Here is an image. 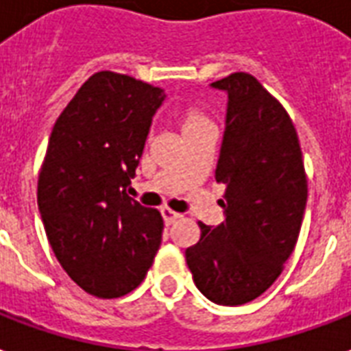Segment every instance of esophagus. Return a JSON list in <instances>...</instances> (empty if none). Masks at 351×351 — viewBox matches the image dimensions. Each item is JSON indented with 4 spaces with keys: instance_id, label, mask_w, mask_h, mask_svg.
Returning <instances> with one entry per match:
<instances>
[{
    "instance_id": "esophagus-1",
    "label": "esophagus",
    "mask_w": 351,
    "mask_h": 351,
    "mask_svg": "<svg viewBox=\"0 0 351 351\" xmlns=\"http://www.w3.org/2000/svg\"><path fill=\"white\" fill-rule=\"evenodd\" d=\"M161 214H162V219H165V223H167V225L173 223L176 219L181 218V214H179V213H173V210H170L168 206H165V208H161Z\"/></svg>"
}]
</instances>
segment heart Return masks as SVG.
I'll return each mask as SVG.
<instances>
[{"instance_id": "1", "label": "heart", "mask_w": 351, "mask_h": 351, "mask_svg": "<svg viewBox=\"0 0 351 351\" xmlns=\"http://www.w3.org/2000/svg\"><path fill=\"white\" fill-rule=\"evenodd\" d=\"M176 117L181 122L183 133H190L205 126H213V122L208 121V117L199 108H195V106H178L176 108Z\"/></svg>"}]
</instances>
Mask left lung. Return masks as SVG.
<instances>
[{"label": "left lung", "mask_w": 351, "mask_h": 351, "mask_svg": "<svg viewBox=\"0 0 351 351\" xmlns=\"http://www.w3.org/2000/svg\"><path fill=\"white\" fill-rule=\"evenodd\" d=\"M229 97L216 181L225 184V219L201 223L184 256L203 295L221 306L260 297L297 245L308 179L297 130L284 106L249 73L210 84Z\"/></svg>", "instance_id": "8db88e82"}]
</instances>
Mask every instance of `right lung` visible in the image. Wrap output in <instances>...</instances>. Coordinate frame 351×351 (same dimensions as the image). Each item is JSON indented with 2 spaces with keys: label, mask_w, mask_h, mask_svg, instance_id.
I'll use <instances>...</instances> for the list:
<instances>
[{
  "label": "right lung",
  "mask_w": 351,
  "mask_h": 351,
  "mask_svg": "<svg viewBox=\"0 0 351 351\" xmlns=\"http://www.w3.org/2000/svg\"><path fill=\"white\" fill-rule=\"evenodd\" d=\"M161 88L95 73L54 122L38 208L60 265L84 291L119 298L145 280L159 251L162 218L128 195Z\"/></svg>",
  "instance_id": "right-lung-1"
}]
</instances>
